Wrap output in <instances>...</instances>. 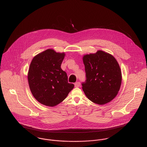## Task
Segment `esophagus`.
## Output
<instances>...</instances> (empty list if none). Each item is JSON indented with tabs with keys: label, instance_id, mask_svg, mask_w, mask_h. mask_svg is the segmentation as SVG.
I'll return each instance as SVG.
<instances>
[{
	"label": "esophagus",
	"instance_id": "34e87169",
	"mask_svg": "<svg viewBox=\"0 0 147 147\" xmlns=\"http://www.w3.org/2000/svg\"><path fill=\"white\" fill-rule=\"evenodd\" d=\"M75 86L76 88H78L79 86H80V82H76L75 83Z\"/></svg>",
	"mask_w": 147,
	"mask_h": 147
}]
</instances>
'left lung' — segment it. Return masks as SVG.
<instances>
[{"label":"left lung","mask_w":147,"mask_h":147,"mask_svg":"<svg viewBox=\"0 0 147 147\" xmlns=\"http://www.w3.org/2000/svg\"><path fill=\"white\" fill-rule=\"evenodd\" d=\"M86 81L82 84L85 96L92 102L104 105L117 95L122 83L119 65L111 54L102 50L83 56Z\"/></svg>","instance_id":"left-lung-1"}]
</instances>
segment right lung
Returning <instances> with one entry per match:
<instances>
[{"instance_id":"obj_1","label":"right lung","mask_w":147,"mask_h":147,"mask_svg":"<svg viewBox=\"0 0 147 147\" xmlns=\"http://www.w3.org/2000/svg\"><path fill=\"white\" fill-rule=\"evenodd\" d=\"M64 53L47 49L32 59L28 74L30 91L42 105L53 107L62 102L74 85L68 83V77L61 67Z\"/></svg>"}]
</instances>
